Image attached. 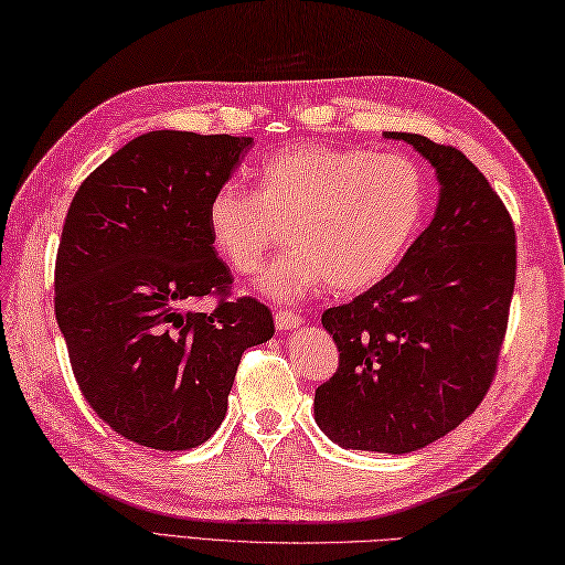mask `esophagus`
<instances>
[{
    "instance_id": "obj_1",
    "label": "esophagus",
    "mask_w": 565,
    "mask_h": 565,
    "mask_svg": "<svg viewBox=\"0 0 565 565\" xmlns=\"http://www.w3.org/2000/svg\"><path fill=\"white\" fill-rule=\"evenodd\" d=\"M274 322H276V330H294V328L301 326L303 318L294 313V310H276Z\"/></svg>"
}]
</instances>
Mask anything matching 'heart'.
<instances>
[{
  "instance_id": "b5f03b06",
  "label": "heart",
  "mask_w": 565,
  "mask_h": 565,
  "mask_svg": "<svg viewBox=\"0 0 565 565\" xmlns=\"http://www.w3.org/2000/svg\"><path fill=\"white\" fill-rule=\"evenodd\" d=\"M427 184L405 154L296 142L255 170V191L225 182L206 203L213 249L239 274H257L281 239L294 247L259 279L274 301H296L322 281L334 291L379 284L411 245Z\"/></svg>"
}]
</instances>
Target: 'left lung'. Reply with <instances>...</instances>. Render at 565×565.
<instances>
[{
  "label": "left lung",
  "instance_id": "left-lung-1",
  "mask_svg": "<svg viewBox=\"0 0 565 565\" xmlns=\"http://www.w3.org/2000/svg\"><path fill=\"white\" fill-rule=\"evenodd\" d=\"M405 140L437 170L435 218L386 279L322 313L340 366L316 423L344 449L407 454L449 435L495 379L518 276L514 223L461 150Z\"/></svg>",
  "mask_w": 565,
  "mask_h": 565
}]
</instances>
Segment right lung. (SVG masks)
<instances>
[{
  "mask_svg": "<svg viewBox=\"0 0 565 565\" xmlns=\"http://www.w3.org/2000/svg\"><path fill=\"white\" fill-rule=\"evenodd\" d=\"M252 138L152 130L99 164L72 199L55 259V318L84 398L116 435L160 451L206 441L271 310L233 298L206 203ZM215 295L211 315L193 303Z\"/></svg>",
  "mask_w": 565,
  "mask_h": 565,
  "instance_id": "obj_1",
  "label": "right lung"
}]
</instances>
